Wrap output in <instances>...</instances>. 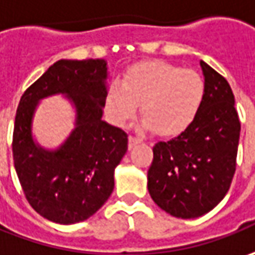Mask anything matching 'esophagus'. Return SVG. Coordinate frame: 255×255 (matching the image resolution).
<instances>
[{
	"label": "esophagus",
	"instance_id": "esophagus-1",
	"mask_svg": "<svg viewBox=\"0 0 255 255\" xmlns=\"http://www.w3.org/2000/svg\"><path fill=\"white\" fill-rule=\"evenodd\" d=\"M142 139L141 138H138V136H134V135H129L128 136V145H129V148L131 146H134L135 144H138V142H141Z\"/></svg>",
	"mask_w": 255,
	"mask_h": 255
}]
</instances>
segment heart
<instances>
[{"mask_svg": "<svg viewBox=\"0 0 255 255\" xmlns=\"http://www.w3.org/2000/svg\"><path fill=\"white\" fill-rule=\"evenodd\" d=\"M205 93L206 84L198 72L149 60L129 67L121 83L109 84L104 107L111 123L123 127L139 104L145 128H152L158 135H176L196 119Z\"/></svg>", "mask_w": 255, "mask_h": 255, "instance_id": "b5f03b06", "label": "heart"}]
</instances>
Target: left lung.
<instances>
[{"label": "left lung", "instance_id": "1", "mask_svg": "<svg viewBox=\"0 0 255 255\" xmlns=\"http://www.w3.org/2000/svg\"><path fill=\"white\" fill-rule=\"evenodd\" d=\"M206 93L196 119L179 135L154 145L148 190L166 213L193 219L229 192L237 165L240 120L230 84L200 60Z\"/></svg>", "mask_w": 255, "mask_h": 255}]
</instances>
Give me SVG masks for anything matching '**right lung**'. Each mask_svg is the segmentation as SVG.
Segmentation results:
<instances>
[{"instance_id": "obj_1", "label": "right lung", "mask_w": 255, "mask_h": 255, "mask_svg": "<svg viewBox=\"0 0 255 255\" xmlns=\"http://www.w3.org/2000/svg\"><path fill=\"white\" fill-rule=\"evenodd\" d=\"M107 63L103 59L57 60L19 100L12 134L13 166L23 195L35 212L55 223L83 222L100 209L114 189V169L128 148V134L101 120ZM65 92L78 111L75 131L55 153L31 139L37 101Z\"/></svg>"}]
</instances>
